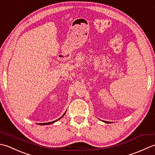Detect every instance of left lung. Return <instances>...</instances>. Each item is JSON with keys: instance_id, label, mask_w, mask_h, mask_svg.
<instances>
[{"instance_id": "left-lung-1", "label": "left lung", "mask_w": 155, "mask_h": 155, "mask_svg": "<svg viewBox=\"0 0 155 155\" xmlns=\"http://www.w3.org/2000/svg\"><path fill=\"white\" fill-rule=\"evenodd\" d=\"M104 123H111V122H108V121H104V120H102Z\"/></svg>"}]
</instances>
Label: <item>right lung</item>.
I'll return each instance as SVG.
<instances>
[{
    "mask_svg": "<svg viewBox=\"0 0 155 155\" xmlns=\"http://www.w3.org/2000/svg\"><path fill=\"white\" fill-rule=\"evenodd\" d=\"M65 113H64V114H63V115H62V116L61 117H60V118H58V119H57V120H54V121H52V122H50V123H39V124H40V125H47V124H53V123H55V122H57V120H60L61 119V118L62 117H63L64 116V115L65 114Z\"/></svg>",
    "mask_w": 155,
    "mask_h": 155,
    "instance_id": "1",
    "label": "right lung"
}]
</instances>
